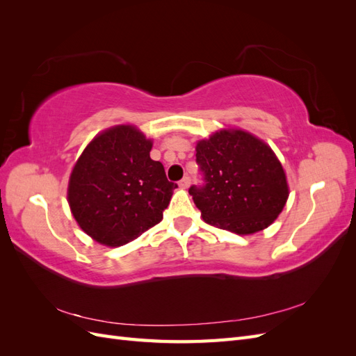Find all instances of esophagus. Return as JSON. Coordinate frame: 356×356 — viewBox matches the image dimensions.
Returning a JSON list of instances; mask_svg holds the SVG:
<instances>
[{
	"label": "esophagus",
	"instance_id": "obj_1",
	"mask_svg": "<svg viewBox=\"0 0 356 356\" xmlns=\"http://www.w3.org/2000/svg\"><path fill=\"white\" fill-rule=\"evenodd\" d=\"M191 184V178L190 177H184L181 181H179V187L181 188H188Z\"/></svg>",
	"mask_w": 356,
	"mask_h": 356
}]
</instances>
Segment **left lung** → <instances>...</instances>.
I'll return each instance as SVG.
<instances>
[{
    "instance_id": "left-lung-1",
    "label": "left lung",
    "mask_w": 356,
    "mask_h": 356,
    "mask_svg": "<svg viewBox=\"0 0 356 356\" xmlns=\"http://www.w3.org/2000/svg\"><path fill=\"white\" fill-rule=\"evenodd\" d=\"M202 184L188 193L203 220L251 234L270 225L285 207L288 186L272 148L243 131H220L196 147Z\"/></svg>"
}]
</instances>
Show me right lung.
Masks as SVG:
<instances>
[{"label":"right lung","instance_id":"right-lung-1","mask_svg":"<svg viewBox=\"0 0 356 356\" xmlns=\"http://www.w3.org/2000/svg\"><path fill=\"white\" fill-rule=\"evenodd\" d=\"M152 147L136 127L115 126L96 136L75 163L68 202L75 221L96 242L124 245L163 218L178 186L149 157Z\"/></svg>","mask_w":356,"mask_h":356}]
</instances>
